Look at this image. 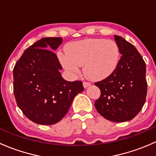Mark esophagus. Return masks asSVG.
I'll return each mask as SVG.
<instances>
[{
	"label": "esophagus",
	"instance_id": "1",
	"mask_svg": "<svg viewBox=\"0 0 156 156\" xmlns=\"http://www.w3.org/2000/svg\"><path fill=\"white\" fill-rule=\"evenodd\" d=\"M90 84H91L90 83L87 82V81H84V82H83V86H84V88L88 87H89V86H90Z\"/></svg>",
	"mask_w": 156,
	"mask_h": 156
}]
</instances>
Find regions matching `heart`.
<instances>
[{"label":"heart","instance_id":"obj_1","mask_svg":"<svg viewBox=\"0 0 156 156\" xmlns=\"http://www.w3.org/2000/svg\"><path fill=\"white\" fill-rule=\"evenodd\" d=\"M67 52L59 51L58 56L63 67L71 74H78L84 66L89 78L100 81L114 73L120 61V49L112 40L90 38L69 44Z\"/></svg>","mask_w":156,"mask_h":156}]
</instances>
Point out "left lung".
<instances>
[{"instance_id": "left-lung-1", "label": "left lung", "mask_w": 156, "mask_h": 156, "mask_svg": "<svg viewBox=\"0 0 156 156\" xmlns=\"http://www.w3.org/2000/svg\"><path fill=\"white\" fill-rule=\"evenodd\" d=\"M114 37L122 56L114 73L95 83L101 92L95 107L107 120L125 122L133 119L146 102V63L133 44L120 36Z\"/></svg>"}]
</instances>
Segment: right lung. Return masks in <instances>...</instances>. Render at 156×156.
<instances>
[{"mask_svg": "<svg viewBox=\"0 0 156 156\" xmlns=\"http://www.w3.org/2000/svg\"><path fill=\"white\" fill-rule=\"evenodd\" d=\"M62 37H43L26 49L13 69V93L19 108L36 124L50 125L68 112L81 81H67L54 50Z\"/></svg>", "mask_w": 156, "mask_h": 156, "instance_id": "add662e5", "label": "right lung"}]
</instances>
